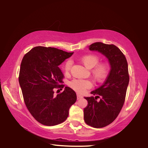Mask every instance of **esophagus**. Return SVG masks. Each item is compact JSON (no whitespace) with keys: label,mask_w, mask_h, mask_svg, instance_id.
<instances>
[{"label":"esophagus","mask_w":148,"mask_h":148,"mask_svg":"<svg viewBox=\"0 0 148 148\" xmlns=\"http://www.w3.org/2000/svg\"><path fill=\"white\" fill-rule=\"evenodd\" d=\"M82 98H83V96H82V95H79V94H77V100L81 99Z\"/></svg>","instance_id":"esophagus-1"}]
</instances>
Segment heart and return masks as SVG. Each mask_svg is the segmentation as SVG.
Instances as JSON below:
<instances>
[{"mask_svg": "<svg viewBox=\"0 0 148 148\" xmlns=\"http://www.w3.org/2000/svg\"><path fill=\"white\" fill-rule=\"evenodd\" d=\"M81 61L84 66L87 69H92L96 66L99 62V57L95 55H87L83 56L81 58ZM72 62L71 60L67 61L64 64L65 71H69L71 69ZM109 72V66L106 63H101L95 67L92 70V74H93L95 79L101 81L104 79L107 76ZM70 87L75 91L79 93L84 92L86 91L87 89H89L92 87V83L91 81L87 79H73L70 82Z\"/></svg>", "mask_w": 148, "mask_h": 148, "instance_id": "1", "label": "heart"}]
</instances>
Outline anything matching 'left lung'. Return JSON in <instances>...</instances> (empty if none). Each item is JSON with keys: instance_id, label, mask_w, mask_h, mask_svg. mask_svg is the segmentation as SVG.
<instances>
[{"instance_id": "1", "label": "left lung", "mask_w": 148, "mask_h": 148, "mask_svg": "<svg viewBox=\"0 0 148 148\" xmlns=\"http://www.w3.org/2000/svg\"><path fill=\"white\" fill-rule=\"evenodd\" d=\"M89 49L106 57L110 66L104 84L91 92L95 97H85L88 102L84 109L85 122L95 128H102L116 119L123 106L129 82L128 64L123 53L115 45L95 42Z\"/></svg>"}]
</instances>
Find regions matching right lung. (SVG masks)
<instances>
[{"label":"right lung","instance_id":"right-lung-1","mask_svg":"<svg viewBox=\"0 0 148 148\" xmlns=\"http://www.w3.org/2000/svg\"><path fill=\"white\" fill-rule=\"evenodd\" d=\"M74 52L54 47L37 46L25 55L20 66L19 83L27 109L41 124L53 126L69 116L71 106L77 99L69 87L54 95V88L64 87L63 74L59 66Z\"/></svg>","mask_w":148,"mask_h":148}]
</instances>
